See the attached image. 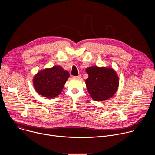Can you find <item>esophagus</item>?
<instances>
[{
	"instance_id": "34e87169",
	"label": "esophagus",
	"mask_w": 155,
	"mask_h": 155,
	"mask_svg": "<svg viewBox=\"0 0 155 155\" xmlns=\"http://www.w3.org/2000/svg\"><path fill=\"white\" fill-rule=\"evenodd\" d=\"M73 78H76V79H80V78H81V75H78V76H74Z\"/></svg>"
}]
</instances>
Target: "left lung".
<instances>
[{"instance_id": "8db88e82", "label": "left lung", "mask_w": 155, "mask_h": 155, "mask_svg": "<svg viewBox=\"0 0 155 155\" xmlns=\"http://www.w3.org/2000/svg\"><path fill=\"white\" fill-rule=\"evenodd\" d=\"M86 72L89 75L86 80L87 91L96 101H101L112 97L117 91L119 78L112 68L93 66Z\"/></svg>"}]
</instances>
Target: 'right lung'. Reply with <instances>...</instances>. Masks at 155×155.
Here are the masks:
<instances>
[{"mask_svg":"<svg viewBox=\"0 0 155 155\" xmlns=\"http://www.w3.org/2000/svg\"><path fill=\"white\" fill-rule=\"evenodd\" d=\"M69 76L61 66H54L38 72L33 80L34 86L39 94L53 98L60 94Z\"/></svg>","mask_w":155,"mask_h":155,"instance_id":"obj_1","label":"right lung"}]
</instances>
